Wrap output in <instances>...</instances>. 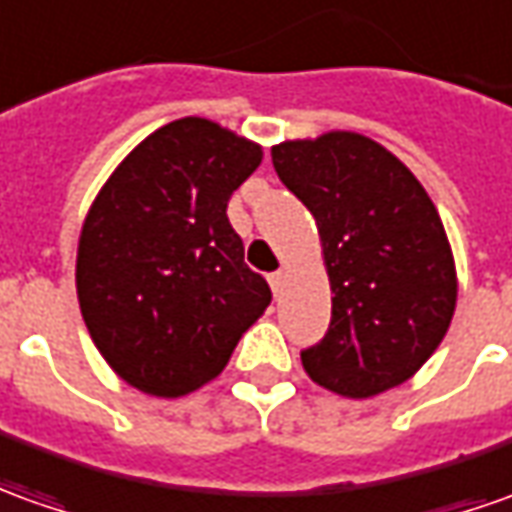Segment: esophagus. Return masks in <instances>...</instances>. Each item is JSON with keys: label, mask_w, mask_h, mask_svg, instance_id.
I'll use <instances>...</instances> for the list:
<instances>
[{"label": "esophagus", "mask_w": 512, "mask_h": 512, "mask_svg": "<svg viewBox=\"0 0 512 512\" xmlns=\"http://www.w3.org/2000/svg\"><path fill=\"white\" fill-rule=\"evenodd\" d=\"M267 281H270V287H273V295H276V298H281V292H284V287H287V273H284V270L270 273V276H267Z\"/></svg>", "instance_id": "esophagus-1"}]
</instances>
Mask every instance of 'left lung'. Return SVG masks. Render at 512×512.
<instances>
[{
    "instance_id": "1",
    "label": "left lung",
    "mask_w": 512,
    "mask_h": 512,
    "mask_svg": "<svg viewBox=\"0 0 512 512\" xmlns=\"http://www.w3.org/2000/svg\"><path fill=\"white\" fill-rule=\"evenodd\" d=\"M281 183L312 211L331 287L326 337L301 351L309 379L345 398L415 376L449 331L457 270L426 189L379 142L351 130L281 142Z\"/></svg>"
}]
</instances>
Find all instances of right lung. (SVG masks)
Wrapping results in <instances>:
<instances>
[{"mask_svg":"<svg viewBox=\"0 0 512 512\" xmlns=\"http://www.w3.org/2000/svg\"><path fill=\"white\" fill-rule=\"evenodd\" d=\"M262 147L211 119L150 133L102 183L77 242V301L116 376L178 398L220 376L270 287L245 264L228 200Z\"/></svg>","mask_w":512,"mask_h":512,"instance_id":"1","label":"right lung"}]
</instances>
